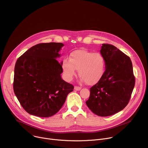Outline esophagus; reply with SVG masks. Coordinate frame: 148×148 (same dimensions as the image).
Wrapping results in <instances>:
<instances>
[{"instance_id": "esophagus-1", "label": "esophagus", "mask_w": 148, "mask_h": 148, "mask_svg": "<svg viewBox=\"0 0 148 148\" xmlns=\"http://www.w3.org/2000/svg\"><path fill=\"white\" fill-rule=\"evenodd\" d=\"M81 89V88L80 87H78V86H75L74 87V90H76V91H79Z\"/></svg>"}]
</instances>
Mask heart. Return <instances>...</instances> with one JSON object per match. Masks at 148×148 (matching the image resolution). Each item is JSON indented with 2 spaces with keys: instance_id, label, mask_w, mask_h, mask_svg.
I'll return each instance as SVG.
<instances>
[{
  "instance_id": "1",
  "label": "heart",
  "mask_w": 148,
  "mask_h": 148,
  "mask_svg": "<svg viewBox=\"0 0 148 148\" xmlns=\"http://www.w3.org/2000/svg\"><path fill=\"white\" fill-rule=\"evenodd\" d=\"M62 69L66 78L70 81L78 70V75L87 85L97 84L103 77L105 61L99 53L86 50H77L71 53L69 59L65 58L61 62Z\"/></svg>"
}]
</instances>
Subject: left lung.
I'll list each match as a JSON object with an SVG mask.
<instances>
[{
  "label": "left lung",
  "instance_id": "obj_1",
  "mask_svg": "<svg viewBox=\"0 0 148 148\" xmlns=\"http://www.w3.org/2000/svg\"><path fill=\"white\" fill-rule=\"evenodd\" d=\"M101 54L105 61L102 78L91 88L87 107L100 116L112 115L128 105L135 78L132 61L127 55L110 44H102Z\"/></svg>",
  "mask_w": 148,
  "mask_h": 148
}]
</instances>
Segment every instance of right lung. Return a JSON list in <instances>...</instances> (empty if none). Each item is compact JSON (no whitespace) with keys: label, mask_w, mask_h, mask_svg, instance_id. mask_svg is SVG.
<instances>
[{"label":"right lung","mask_w":148,"mask_h":148,"mask_svg":"<svg viewBox=\"0 0 148 148\" xmlns=\"http://www.w3.org/2000/svg\"><path fill=\"white\" fill-rule=\"evenodd\" d=\"M61 43L36 45L17 59L13 90L29 114L40 117L56 114L64 103L74 86L62 79L61 63L56 60Z\"/></svg>","instance_id":"right-lung-1"}]
</instances>
